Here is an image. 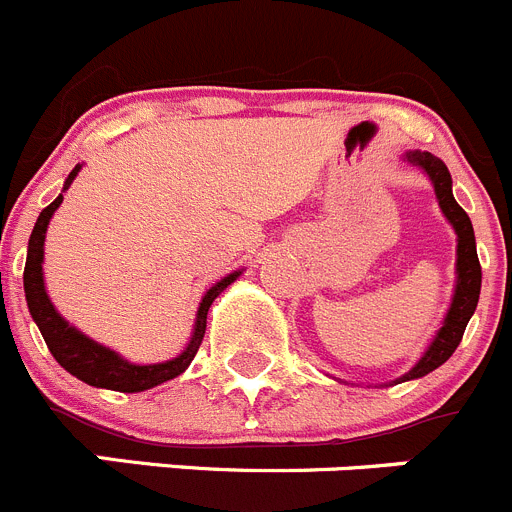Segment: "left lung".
Listing matches in <instances>:
<instances>
[{"mask_svg": "<svg viewBox=\"0 0 512 512\" xmlns=\"http://www.w3.org/2000/svg\"><path fill=\"white\" fill-rule=\"evenodd\" d=\"M407 164L417 166L424 174L429 176L434 186V194H437L439 209H442L444 219L452 224L457 234V262H455V293H452V303L447 308L442 326L434 333L432 343L427 346V351L419 356L417 364L407 371L404 376L394 381H412L422 379L429 371L439 369V366L447 361V358L455 353V348L460 346L462 333H465L467 323H470L472 313L477 308V300H480V285H482V270L480 260H477V247H475V229H472L470 217H467L465 209L455 202V194H452V176L450 169L444 166L442 159L432 156L429 151H407L401 156Z\"/></svg>", "mask_w": 512, "mask_h": 512, "instance_id": "1", "label": "left lung"}]
</instances>
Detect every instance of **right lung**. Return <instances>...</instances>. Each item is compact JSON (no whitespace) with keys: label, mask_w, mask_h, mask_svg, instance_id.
I'll list each match as a JSON object with an SVG mask.
<instances>
[{"label":"right lung","mask_w":512,"mask_h":512,"mask_svg":"<svg viewBox=\"0 0 512 512\" xmlns=\"http://www.w3.org/2000/svg\"><path fill=\"white\" fill-rule=\"evenodd\" d=\"M80 169H83V164H78L70 171L65 184H62V191L70 189V184H73V179L78 176ZM60 204L62 194L50 204V207H45L40 212L35 229H32L30 234L25 262L27 308H30L32 321L40 328L42 338H45L47 348H50V353L55 356L57 364L65 371H70L75 379L85 381V384L95 386V389L123 391V394H136V391L154 389V386L184 374V371L189 369L191 361H194V356H197L199 346H202L204 331H207V313L209 308H212L214 298H217L219 293H224L227 285H232L234 280L240 278L242 270L229 272L227 278L214 283L212 288L202 295V303H199L197 308V321H194V331H191L189 343H186V348L179 356L169 358V361H161V364H131L128 358H123L121 353H116L113 348L93 341V338L85 336L83 331L70 326V323L57 313L50 295H47L45 272H42V262H45V234L47 224H50L52 214L57 212Z\"/></svg>","instance_id":"right-lung-1"}]
</instances>
